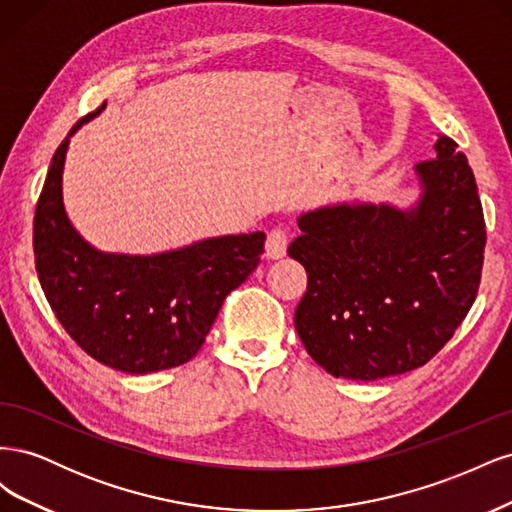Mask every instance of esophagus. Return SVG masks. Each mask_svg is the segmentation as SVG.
Masks as SVG:
<instances>
[{
  "label": "esophagus",
  "instance_id": "34e87169",
  "mask_svg": "<svg viewBox=\"0 0 512 512\" xmlns=\"http://www.w3.org/2000/svg\"><path fill=\"white\" fill-rule=\"evenodd\" d=\"M288 247V232L284 226H273L267 232V256L269 258H282Z\"/></svg>",
  "mask_w": 512,
  "mask_h": 512
}]
</instances>
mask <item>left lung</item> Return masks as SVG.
Masks as SVG:
<instances>
[{
    "mask_svg": "<svg viewBox=\"0 0 512 512\" xmlns=\"http://www.w3.org/2000/svg\"><path fill=\"white\" fill-rule=\"evenodd\" d=\"M418 162L410 211L335 205L299 218L288 256L307 271L294 329L335 378L378 380L423 367L468 316L487 243L468 158L438 134Z\"/></svg>",
    "mask_w": 512,
    "mask_h": 512,
    "instance_id": "8db88e82",
    "label": "left lung"
}]
</instances>
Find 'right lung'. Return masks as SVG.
<instances>
[{
  "label": "right lung",
  "instance_id": "right-lung-1",
  "mask_svg": "<svg viewBox=\"0 0 512 512\" xmlns=\"http://www.w3.org/2000/svg\"><path fill=\"white\" fill-rule=\"evenodd\" d=\"M57 147L34 215L38 280L61 327L91 359L126 374L188 363L228 294L258 267L265 232L228 235L156 256L102 254L76 232L61 200L70 136Z\"/></svg>",
  "mask_w": 512,
  "mask_h": 512
}]
</instances>
